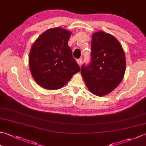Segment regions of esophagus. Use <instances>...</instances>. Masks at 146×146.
Listing matches in <instances>:
<instances>
[{
    "label": "esophagus",
    "instance_id": "esophagus-1",
    "mask_svg": "<svg viewBox=\"0 0 146 146\" xmlns=\"http://www.w3.org/2000/svg\"><path fill=\"white\" fill-rule=\"evenodd\" d=\"M76 61H77V63H78L80 66L81 64H82V59L81 58H80L78 59H77Z\"/></svg>",
    "mask_w": 146,
    "mask_h": 146
}]
</instances>
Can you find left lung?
Here are the masks:
<instances>
[{"label": "left lung", "mask_w": 146, "mask_h": 146, "mask_svg": "<svg viewBox=\"0 0 146 146\" xmlns=\"http://www.w3.org/2000/svg\"><path fill=\"white\" fill-rule=\"evenodd\" d=\"M125 69V52L118 40L104 31L94 33L91 43V61L81 68L88 90L98 96L107 95L120 84Z\"/></svg>", "instance_id": "1"}]
</instances>
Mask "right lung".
<instances>
[{
    "label": "right lung",
    "mask_w": 146,
    "mask_h": 146,
    "mask_svg": "<svg viewBox=\"0 0 146 146\" xmlns=\"http://www.w3.org/2000/svg\"><path fill=\"white\" fill-rule=\"evenodd\" d=\"M71 35V31L62 28H50L33 43L29 67L40 86L48 90L59 89L80 71L68 45Z\"/></svg>",
    "instance_id": "right-lung-1"
}]
</instances>
